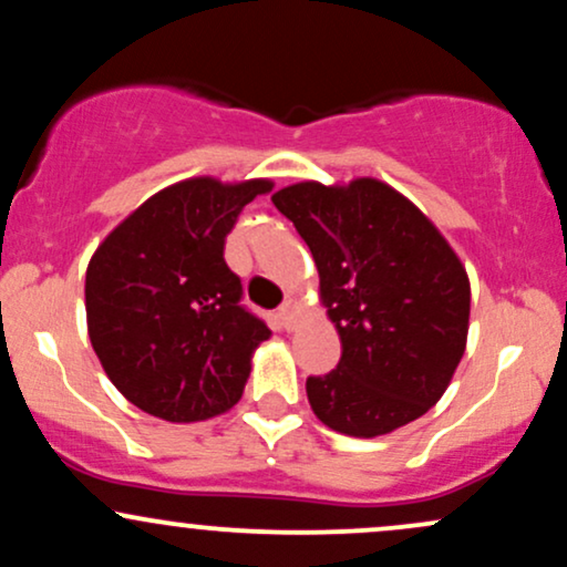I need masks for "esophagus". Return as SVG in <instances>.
I'll use <instances>...</instances> for the list:
<instances>
[{"label": "esophagus", "mask_w": 567, "mask_h": 567, "mask_svg": "<svg viewBox=\"0 0 567 567\" xmlns=\"http://www.w3.org/2000/svg\"><path fill=\"white\" fill-rule=\"evenodd\" d=\"M296 315H298V303L292 301H285L282 306H279V322H282V328H292V320H296Z\"/></svg>", "instance_id": "esophagus-1"}]
</instances>
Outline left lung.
<instances>
[{
    "instance_id": "obj_1",
    "label": "left lung",
    "mask_w": 567,
    "mask_h": 567,
    "mask_svg": "<svg viewBox=\"0 0 567 567\" xmlns=\"http://www.w3.org/2000/svg\"><path fill=\"white\" fill-rule=\"evenodd\" d=\"M271 202L320 271V301L341 362L306 379L317 419L349 437H381L445 394L466 349L472 288L437 226L379 178L301 181Z\"/></svg>"
}]
</instances>
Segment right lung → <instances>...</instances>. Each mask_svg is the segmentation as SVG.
<instances>
[{"label":"right lung","instance_id":"1","mask_svg":"<svg viewBox=\"0 0 567 567\" xmlns=\"http://www.w3.org/2000/svg\"><path fill=\"white\" fill-rule=\"evenodd\" d=\"M269 178L178 181L97 245L84 277L87 333L109 381L143 413L192 424L226 413L271 330L243 309L226 234Z\"/></svg>","mask_w":567,"mask_h":567}]
</instances>
